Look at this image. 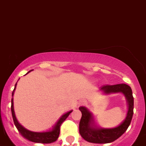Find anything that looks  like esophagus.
I'll return each instance as SVG.
<instances>
[{"label": "esophagus", "instance_id": "esophagus-1", "mask_svg": "<svg viewBox=\"0 0 146 146\" xmlns=\"http://www.w3.org/2000/svg\"><path fill=\"white\" fill-rule=\"evenodd\" d=\"M85 102H86V101L84 100H83L80 101V102H79V104H78V105H79V106H80V105H84V104H85Z\"/></svg>", "mask_w": 146, "mask_h": 146}]
</instances>
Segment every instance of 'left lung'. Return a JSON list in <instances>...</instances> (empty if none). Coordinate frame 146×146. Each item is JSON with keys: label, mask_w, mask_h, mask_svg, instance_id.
Returning a JSON list of instances; mask_svg holds the SVG:
<instances>
[{"label": "left lung", "mask_w": 146, "mask_h": 146, "mask_svg": "<svg viewBox=\"0 0 146 146\" xmlns=\"http://www.w3.org/2000/svg\"><path fill=\"white\" fill-rule=\"evenodd\" d=\"M100 90L106 94L122 93L125 96L128 105V111L124 120L113 128H102L94 124L92 113L86 107L81 106L79 110L82 113L79 123V132L86 141L93 143H109L121 137L129 127L133 115L134 98L132 89L125 84L115 85H104Z\"/></svg>", "instance_id": "1"}]
</instances>
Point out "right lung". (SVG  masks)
Instances as JSON below:
<instances>
[{
	"label": "right lung",
	"instance_id": "right-lung-1",
	"mask_svg": "<svg viewBox=\"0 0 146 146\" xmlns=\"http://www.w3.org/2000/svg\"><path fill=\"white\" fill-rule=\"evenodd\" d=\"M31 71H29L28 73H30ZM17 82L16 83L15 86H14V91H13L12 92V97L14 96V91H15L16 87H17ZM13 100H14V98H12V99H11V110L14 124H15L16 127H17V129L18 131L19 132V133H20L25 138H26L27 140H30V141L31 142H33V143H53V142L56 141V140L58 139L59 135H60V126H61L62 123L68 118V115H70V113L73 111H68V112L65 113H64L63 115H62L61 117H60V119H58V121L56 122V124H55L52 127V128L51 129H49V130L46 131V132H32V131H30L28 130V129H25L24 127H22L17 121V119L16 118L15 113H14V101Z\"/></svg>",
	"mask_w": 146,
	"mask_h": 146
}]
</instances>
